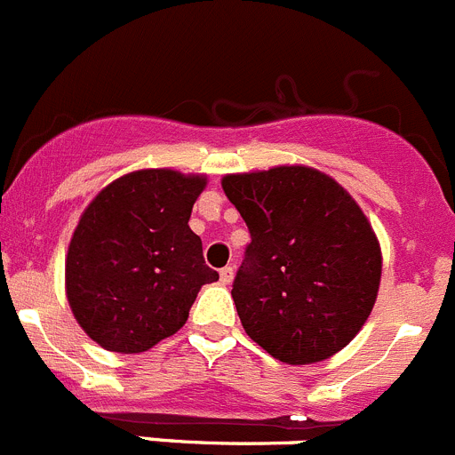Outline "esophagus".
Instances as JSON below:
<instances>
[{
	"label": "esophagus",
	"mask_w": 455,
	"mask_h": 455,
	"mask_svg": "<svg viewBox=\"0 0 455 455\" xmlns=\"http://www.w3.org/2000/svg\"><path fill=\"white\" fill-rule=\"evenodd\" d=\"M219 276H220V283H223V285H228V283H230L232 279H235V267H232V266H225V267H220Z\"/></svg>",
	"instance_id": "obj_1"
}]
</instances>
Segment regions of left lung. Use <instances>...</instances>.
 Instances as JSON below:
<instances>
[{
    "label": "left lung",
    "mask_w": 455,
    "mask_h": 455,
    "mask_svg": "<svg viewBox=\"0 0 455 455\" xmlns=\"http://www.w3.org/2000/svg\"><path fill=\"white\" fill-rule=\"evenodd\" d=\"M220 185L252 239L232 285L245 332L285 364L328 360L378 299L382 252L369 219L313 167L228 174Z\"/></svg>",
    "instance_id": "left-lung-1"
}]
</instances>
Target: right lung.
I'll list each match as a JSON object with an SVG mask.
<instances>
[{
    "label": "right lung",
    "mask_w": 455,
    "mask_h": 455,
    "mask_svg": "<svg viewBox=\"0 0 455 455\" xmlns=\"http://www.w3.org/2000/svg\"><path fill=\"white\" fill-rule=\"evenodd\" d=\"M205 176L140 170L107 185L80 216L67 254V299L93 341L142 353L185 326L205 266L189 216Z\"/></svg>",
    "instance_id": "obj_1"
}]
</instances>
